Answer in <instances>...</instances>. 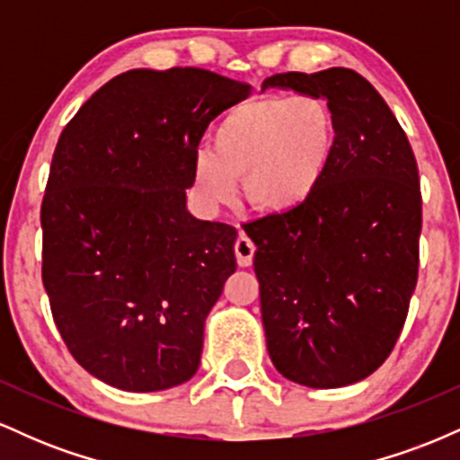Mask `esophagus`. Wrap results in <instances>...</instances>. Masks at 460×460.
Instances as JSON below:
<instances>
[{"mask_svg":"<svg viewBox=\"0 0 460 460\" xmlns=\"http://www.w3.org/2000/svg\"><path fill=\"white\" fill-rule=\"evenodd\" d=\"M252 255H255V244H252V240L246 234H240V237H237V240H235L237 263H240L242 268L251 266Z\"/></svg>","mask_w":460,"mask_h":460,"instance_id":"esophagus-1","label":"esophagus"}]
</instances>
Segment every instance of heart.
<instances>
[{
  "mask_svg": "<svg viewBox=\"0 0 460 460\" xmlns=\"http://www.w3.org/2000/svg\"><path fill=\"white\" fill-rule=\"evenodd\" d=\"M337 145L331 105L318 94H261L234 105L194 157V183L212 203L234 199L242 179L248 208L283 214L320 188Z\"/></svg>",
  "mask_w": 460,
  "mask_h": 460,
  "instance_id": "b5f03b06",
  "label": "heart"
}]
</instances>
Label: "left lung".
<instances>
[{"label":"left lung","instance_id":"1","mask_svg":"<svg viewBox=\"0 0 460 460\" xmlns=\"http://www.w3.org/2000/svg\"><path fill=\"white\" fill-rule=\"evenodd\" d=\"M318 94L335 155L298 208L244 225L255 242L268 355L315 389L363 381L392 355L420 270L421 190L404 129L357 71L277 73L263 88Z\"/></svg>","mask_w":460,"mask_h":460}]
</instances>
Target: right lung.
I'll return each mask as SVG.
<instances>
[{
	"mask_svg": "<svg viewBox=\"0 0 460 460\" xmlns=\"http://www.w3.org/2000/svg\"><path fill=\"white\" fill-rule=\"evenodd\" d=\"M251 91L205 68H136L60 134L40 205L43 285L62 341L99 381L160 392L199 369L237 231L190 216L186 188L205 129Z\"/></svg>",
	"mask_w": 460,
	"mask_h": 460,
	"instance_id": "add662e5",
	"label": "right lung"
}]
</instances>
